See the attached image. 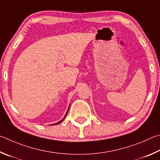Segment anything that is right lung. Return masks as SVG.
Here are the masks:
<instances>
[{
  "label": "right lung",
  "mask_w": 160,
  "mask_h": 160,
  "mask_svg": "<svg viewBox=\"0 0 160 160\" xmlns=\"http://www.w3.org/2000/svg\"><path fill=\"white\" fill-rule=\"evenodd\" d=\"M67 112H68V111H67ZM67 112L66 113V115H65V116H64V118H65V117H66V116H67ZM63 119H62V120H61V121H60V122H58V123H56V124H53V125H55V124H60V122H62V121H63Z\"/></svg>",
  "instance_id": "add662e5"
}]
</instances>
